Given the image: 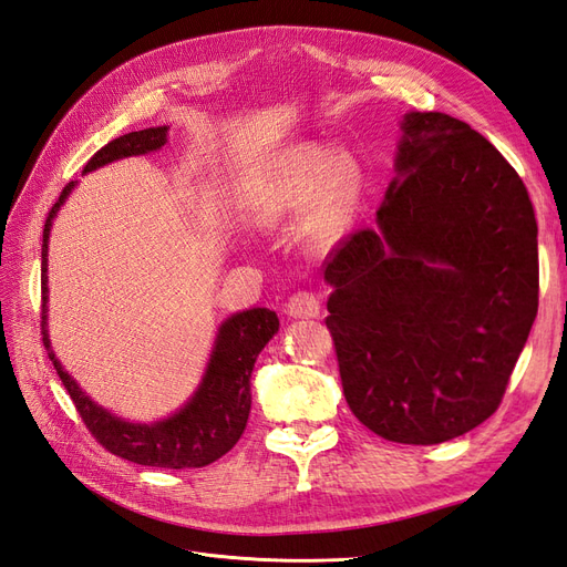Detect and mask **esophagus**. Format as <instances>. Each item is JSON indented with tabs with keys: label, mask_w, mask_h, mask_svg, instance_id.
Wrapping results in <instances>:
<instances>
[{
	"label": "esophagus",
	"mask_w": 567,
	"mask_h": 567,
	"mask_svg": "<svg viewBox=\"0 0 567 567\" xmlns=\"http://www.w3.org/2000/svg\"><path fill=\"white\" fill-rule=\"evenodd\" d=\"M286 312L293 319H315L321 312V305H319V298L315 293L300 290V293H293L288 298Z\"/></svg>",
	"instance_id": "34e87169"
}]
</instances>
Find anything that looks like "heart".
Instances as JSON below:
<instances>
[{"mask_svg":"<svg viewBox=\"0 0 567 567\" xmlns=\"http://www.w3.org/2000/svg\"><path fill=\"white\" fill-rule=\"evenodd\" d=\"M359 184L362 175L350 156H333L329 161L317 144L288 148L255 198V217L265 225H274L305 210L319 196L312 231L319 241H333L354 213Z\"/></svg>","mask_w":567,"mask_h":567,"instance_id":"1","label":"heart"}]
</instances>
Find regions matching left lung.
Wrapping results in <instances>:
<instances>
[{"label": "left lung", "mask_w": 567, "mask_h": 567, "mask_svg": "<svg viewBox=\"0 0 567 567\" xmlns=\"http://www.w3.org/2000/svg\"><path fill=\"white\" fill-rule=\"evenodd\" d=\"M375 227L326 255V302L352 414L440 444L499 409L539 305L537 219L516 169L444 113H406Z\"/></svg>", "instance_id": "left-lung-1"}]
</instances>
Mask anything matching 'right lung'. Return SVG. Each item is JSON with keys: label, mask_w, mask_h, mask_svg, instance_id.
I'll use <instances>...</instances> for the list:
<instances>
[{"label": "right lung", "mask_w": 567, "mask_h": 567, "mask_svg": "<svg viewBox=\"0 0 567 567\" xmlns=\"http://www.w3.org/2000/svg\"><path fill=\"white\" fill-rule=\"evenodd\" d=\"M167 127H148L130 132L99 148L84 165V173L106 165L117 158L140 156V153L158 151L165 144ZM75 182L65 184L59 200L51 205L42 234V340L54 364L61 383L78 409L82 423L87 425L92 437L106 452L153 468H203L208 463L225 456L238 437L244 435L250 414V373L257 354L279 331L277 312L267 307H252V310L238 312L221 323L215 350L210 357L208 371L192 398L179 414L165 421L142 425L127 423L109 414L106 409L94 404L80 385L68 375L49 346L47 336V244L51 219L71 194Z\"/></svg>", "instance_id": "1"}]
</instances>
